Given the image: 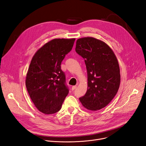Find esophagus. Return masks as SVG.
Here are the masks:
<instances>
[{
	"label": "esophagus",
	"mask_w": 146,
	"mask_h": 146,
	"mask_svg": "<svg viewBox=\"0 0 146 146\" xmlns=\"http://www.w3.org/2000/svg\"><path fill=\"white\" fill-rule=\"evenodd\" d=\"M76 88H77V86H76V85L73 86L72 87V90H74V89H76Z\"/></svg>",
	"instance_id": "34e87169"
}]
</instances>
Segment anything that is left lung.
Instances as JSON below:
<instances>
[{
    "label": "left lung",
    "mask_w": 146,
    "mask_h": 146,
    "mask_svg": "<svg viewBox=\"0 0 146 146\" xmlns=\"http://www.w3.org/2000/svg\"><path fill=\"white\" fill-rule=\"evenodd\" d=\"M76 52L85 60L88 74V89L80 101L88 110H101L112 101L119 88L117 59L107 43L93 37L78 39Z\"/></svg>",
    "instance_id": "obj_1"
}]
</instances>
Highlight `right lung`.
Returning a JSON list of instances; mask_svg holds the SVG:
<instances>
[{"label": "right lung", "instance_id": "1", "mask_svg": "<svg viewBox=\"0 0 146 146\" xmlns=\"http://www.w3.org/2000/svg\"><path fill=\"white\" fill-rule=\"evenodd\" d=\"M74 41V38L52 39L41 47L31 61L26 88L34 106L44 114L59 111L69 93L61 64Z\"/></svg>", "mask_w": 146, "mask_h": 146}]
</instances>
